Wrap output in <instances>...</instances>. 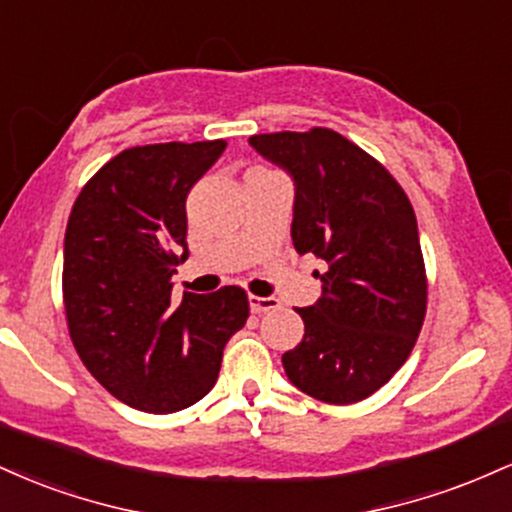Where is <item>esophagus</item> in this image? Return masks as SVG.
Masks as SVG:
<instances>
[{
  "mask_svg": "<svg viewBox=\"0 0 512 512\" xmlns=\"http://www.w3.org/2000/svg\"><path fill=\"white\" fill-rule=\"evenodd\" d=\"M281 303L279 298H262V296H250V310L252 313H272V310H279Z\"/></svg>",
  "mask_w": 512,
  "mask_h": 512,
  "instance_id": "34e87169",
  "label": "esophagus"
}]
</instances>
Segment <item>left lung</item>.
Instances as JSON below:
<instances>
[{
  "instance_id": "left-lung-1",
  "label": "left lung",
  "mask_w": 512,
  "mask_h": 512,
  "mask_svg": "<svg viewBox=\"0 0 512 512\" xmlns=\"http://www.w3.org/2000/svg\"><path fill=\"white\" fill-rule=\"evenodd\" d=\"M250 146L296 185L293 248L325 262L322 298L298 308L303 342L281 356L286 375L320 402H361L404 366L426 317L409 197L383 163L334 129L255 134Z\"/></svg>"
}]
</instances>
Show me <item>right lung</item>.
Here are the masks:
<instances>
[{
	"label": "right lung",
	"mask_w": 512,
	"mask_h": 512,
	"mask_svg": "<svg viewBox=\"0 0 512 512\" xmlns=\"http://www.w3.org/2000/svg\"><path fill=\"white\" fill-rule=\"evenodd\" d=\"M226 142L132 146L81 187L64 233L62 296L76 354L110 395L149 414H173L214 387L223 346L250 315L248 293L185 291L192 185Z\"/></svg>",
	"instance_id": "1"
}]
</instances>
